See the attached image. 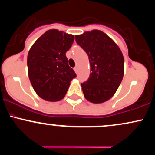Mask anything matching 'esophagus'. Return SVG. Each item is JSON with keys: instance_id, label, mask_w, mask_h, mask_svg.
I'll return each mask as SVG.
<instances>
[{"instance_id": "34e87169", "label": "esophagus", "mask_w": 155, "mask_h": 155, "mask_svg": "<svg viewBox=\"0 0 155 155\" xmlns=\"http://www.w3.org/2000/svg\"><path fill=\"white\" fill-rule=\"evenodd\" d=\"M74 71H75L76 74L78 73V67L77 66H76L75 68H74Z\"/></svg>"}]
</instances>
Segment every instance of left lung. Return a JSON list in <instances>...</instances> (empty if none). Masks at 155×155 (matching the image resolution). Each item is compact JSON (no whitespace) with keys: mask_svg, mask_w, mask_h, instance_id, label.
<instances>
[{"mask_svg":"<svg viewBox=\"0 0 155 155\" xmlns=\"http://www.w3.org/2000/svg\"><path fill=\"white\" fill-rule=\"evenodd\" d=\"M76 41L88 55L90 75L81 83L84 97L102 104L113 97L124 76V57L120 47L104 32L92 30L76 35Z\"/></svg>","mask_w":155,"mask_h":155,"instance_id":"8db88e82","label":"left lung"}]
</instances>
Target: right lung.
I'll return each mask as SVG.
<instances>
[{"instance_id":"obj_1","label":"right lung","mask_w":155,"mask_h":155,"mask_svg":"<svg viewBox=\"0 0 155 155\" xmlns=\"http://www.w3.org/2000/svg\"><path fill=\"white\" fill-rule=\"evenodd\" d=\"M74 41V35L51 29L30 49L27 60L28 76L35 92L44 100H62L71 81L76 76L65 56Z\"/></svg>"}]
</instances>
